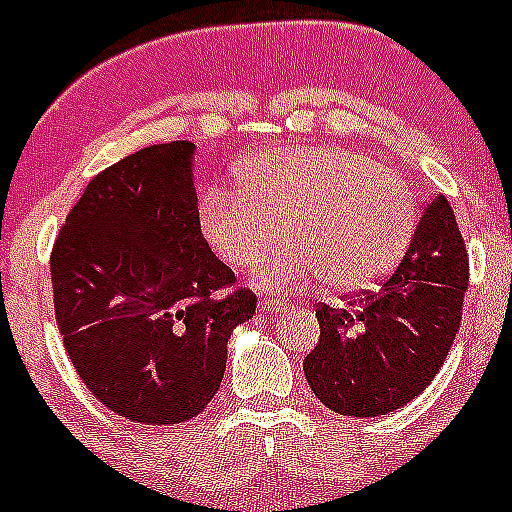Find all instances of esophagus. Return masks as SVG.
<instances>
[{"label": "esophagus", "mask_w": 512, "mask_h": 512, "mask_svg": "<svg viewBox=\"0 0 512 512\" xmlns=\"http://www.w3.org/2000/svg\"><path fill=\"white\" fill-rule=\"evenodd\" d=\"M285 307H287L285 300H272V297L260 300V310H265V312H280V310H285Z\"/></svg>", "instance_id": "obj_1"}]
</instances>
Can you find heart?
Returning <instances> with one entry per match:
<instances>
[{"mask_svg": "<svg viewBox=\"0 0 512 512\" xmlns=\"http://www.w3.org/2000/svg\"><path fill=\"white\" fill-rule=\"evenodd\" d=\"M418 202L398 170L345 147H285L242 167L237 192L205 197L200 227L232 270L291 240L257 263L262 290L300 287L320 277L335 292L372 287L398 267L413 240Z\"/></svg>", "mask_w": 512, "mask_h": 512, "instance_id": "b5f03b06", "label": "heart"}]
</instances>
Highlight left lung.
I'll return each mask as SVG.
<instances>
[{
    "instance_id": "obj_1",
    "label": "left lung",
    "mask_w": 512,
    "mask_h": 512,
    "mask_svg": "<svg viewBox=\"0 0 512 512\" xmlns=\"http://www.w3.org/2000/svg\"><path fill=\"white\" fill-rule=\"evenodd\" d=\"M468 250L443 195L425 207L398 270L375 290L317 305L320 340L305 357L322 405L352 418L403 408L428 388L463 317Z\"/></svg>"
}]
</instances>
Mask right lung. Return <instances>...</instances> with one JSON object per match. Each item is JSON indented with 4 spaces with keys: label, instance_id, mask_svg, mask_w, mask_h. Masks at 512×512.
Masks as SVG:
<instances>
[{
    "label": "right lung",
    "instance_id": "right-lung-1",
    "mask_svg": "<svg viewBox=\"0 0 512 512\" xmlns=\"http://www.w3.org/2000/svg\"><path fill=\"white\" fill-rule=\"evenodd\" d=\"M192 155V142H167L99 172L49 255L64 350L89 393L132 423L200 415L232 327L257 307L202 237Z\"/></svg>",
    "mask_w": 512,
    "mask_h": 512
}]
</instances>
